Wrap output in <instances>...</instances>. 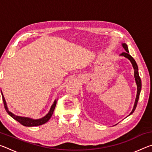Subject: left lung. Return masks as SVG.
<instances>
[{"mask_svg":"<svg viewBox=\"0 0 152 152\" xmlns=\"http://www.w3.org/2000/svg\"><path fill=\"white\" fill-rule=\"evenodd\" d=\"M123 47L124 48L125 51V52H122L121 53V56H123L124 57L128 58L129 60L131 61V62H132L133 68H134V70H135L134 71V76H135V78L136 84H137V96H136L134 107H133V109L132 110V113H131L129 114V115H132L133 112H134V110L136 109V107H137L139 98H140V92H141V80L140 75H139L138 66L137 65V63H136V61H135L134 59L133 58L132 56H130L129 53V50H128V48H127V44H125V43H123Z\"/></svg>","mask_w":152,"mask_h":152,"instance_id":"obj_1","label":"left lung"}]
</instances>
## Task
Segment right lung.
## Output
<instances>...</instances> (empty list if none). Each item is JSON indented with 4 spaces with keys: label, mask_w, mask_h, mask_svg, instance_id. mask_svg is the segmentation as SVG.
Masks as SVG:
<instances>
[{
    "label": "right lung",
    "mask_w": 152,
    "mask_h": 152,
    "mask_svg": "<svg viewBox=\"0 0 152 152\" xmlns=\"http://www.w3.org/2000/svg\"><path fill=\"white\" fill-rule=\"evenodd\" d=\"M2 100H3L4 109H5V110H6L7 113H8V114L11 117L13 118L15 120L17 121L19 123H20V124L23 125V126H26V127H35V126H39V125L44 124V123H47L48 121L50 119L51 116H52L53 110H54L56 105V102H57V101H54L53 104H52V106H51V107L50 112L48 113V114L46 115V116L42 118V119L34 120L32 119H29V118H27V117H19V116H17V115H15L14 114H12L11 112H10L8 110V108H7V107L6 101H5L4 98L2 94Z\"/></svg>",
    "instance_id": "1"
}]
</instances>
